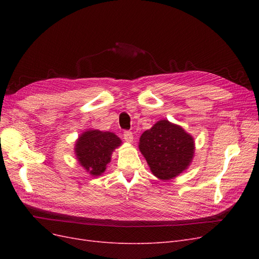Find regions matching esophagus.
Listing matches in <instances>:
<instances>
[{"mask_svg": "<svg viewBox=\"0 0 259 259\" xmlns=\"http://www.w3.org/2000/svg\"><path fill=\"white\" fill-rule=\"evenodd\" d=\"M123 136H124L125 142H127V143H132L133 138H134V137H133V133L131 131H124Z\"/></svg>", "mask_w": 259, "mask_h": 259, "instance_id": "esophagus-1", "label": "esophagus"}]
</instances>
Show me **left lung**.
Returning a JSON list of instances; mask_svg holds the SVG:
<instances>
[{"instance_id": "obj_1", "label": "left lung", "mask_w": 259, "mask_h": 259, "mask_svg": "<svg viewBox=\"0 0 259 259\" xmlns=\"http://www.w3.org/2000/svg\"><path fill=\"white\" fill-rule=\"evenodd\" d=\"M139 150L155 177L169 180L190 165L194 140L182 126L161 120L143 133Z\"/></svg>"}]
</instances>
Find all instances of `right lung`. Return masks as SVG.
Returning a JSON list of instances; mask_svg holds the SVG:
<instances>
[{
  "mask_svg": "<svg viewBox=\"0 0 259 259\" xmlns=\"http://www.w3.org/2000/svg\"><path fill=\"white\" fill-rule=\"evenodd\" d=\"M122 144L113 133L90 130L84 132L75 143L77 161L92 176H100L111 160V154Z\"/></svg>",
  "mask_w": 259,
  "mask_h": 259,
  "instance_id": "obj_1",
  "label": "right lung"
}]
</instances>
